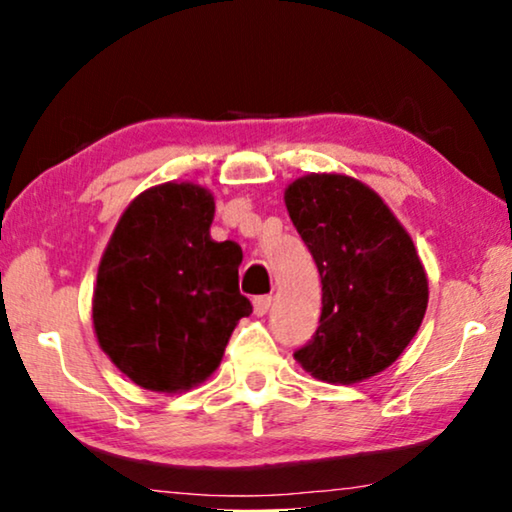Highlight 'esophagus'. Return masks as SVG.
I'll use <instances>...</instances> for the list:
<instances>
[{
  "mask_svg": "<svg viewBox=\"0 0 512 512\" xmlns=\"http://www.w3.org/2000/svg\"><path fill=\"white\" fill-rule=\"evenodd\" d=\"M270 303H272V296H256L254 298V312L258 314V317H263V314L270 310Z\"/></svg>",
  "mask_w": 512,
  "mask_h": 512,
  "instance_id": "obj_1",
  "label": "esophagus"
}]
</instances>
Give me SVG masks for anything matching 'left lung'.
<instances>
[{
	"mask_svg": "<svg viewBox=\"0 0 512 512\" xmlns=\"http://www.w3.org/2000/svg\"><path fill=\"white\" fill-rule=\"evenodd\" d=\"M284 200L321 277L319 326L293 356L324 382L373 377L422 326L429 284L415 244L380 195L356 179L310 174L293 181Z\"/></svg>",
	"mask_w": 512,
	"mask_h": 512,
	"instance_id": "obj_1",
	"label": "left lung"
}]
</instances>
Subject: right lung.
<instances>
[{
  "mask_svg": "<svg viewBox=\"0 0 512 512\" xmlns=\"http://www.w3.org/2000/svg\"><path fill=\"white\" fill-rule=\"evenodd\" d=\"M214 198L193 184H163L132 200L97 270L93 324L100 347L139 387L184 391L221 363L237 321V242H214Z\"/></svg>",
  "mask_w": 512,
  "mask_h": 512,
  "instance_id": "add662e5",
  "label": "right lung"
}]
</instances>
